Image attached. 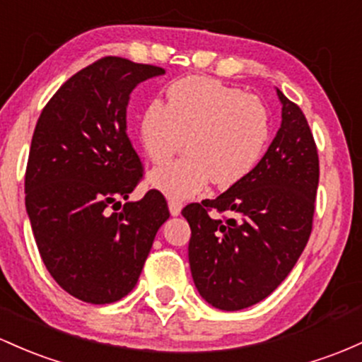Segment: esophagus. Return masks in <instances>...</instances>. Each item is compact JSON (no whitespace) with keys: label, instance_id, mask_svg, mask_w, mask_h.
Listing matches in <instances>:
<instances>
[{"label":"esophagus","instance_id":"obj_1","mask_svg":"<svg viewBox=\"0 0 362 362\" xmlns=\"http://www.w3.org/2000/svg\"><path fill=\"white\" fill-rule=\"evenodd\" d=\"M168 208H170V213H172L173 216H177V214H180L182 211V202L177 199H168Z\"/></svg>","mask_w":362,"mask_h":362}]
</instances>
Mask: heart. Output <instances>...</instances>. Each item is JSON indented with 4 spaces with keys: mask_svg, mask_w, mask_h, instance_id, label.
Masks as SVG:
<instances>
[{
    "mask_svg": "<svg viewBox=\"0 0 362 362\" xmlns=\"http://www.w3.org/2000/svg\"><path fill=\"white\" fill-rule=\"evenodd\" d=\"M268 136L264 103L209 77L173 82L166 89V106L151 103L139 120V137L151 161H168L185 144L190 149L149 175L153 187L178 199L201 192L209 180L218 187L237 184L259 161Z\"/></svg>",
    "mask_w": 362,
    "mask_h": 362,
    "instance_id": "b5f03b06",
    "label": "heart"
}]
</instances>
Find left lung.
Listing matches in <instances>:
<instances>
[{
    "instance_id": "obj_1",
    "label": "left lung",
    "mask_w": 362,
    "mask_h": 362,
    "mask_svg": "<svg viewBox=\"0 0 362 362\" xmlns=\"http://www.w3.org/2000/svg\"><path fill=\"white\" fill-rule=\"evenodd\" d=\"M276 94L281 125L261 161L216 199L182 209L190 225L194 284L206 303L223 311L266 299L292 272L313 230L316 142L303 110L280 89Z\"/></svg>"
}]
</instances>
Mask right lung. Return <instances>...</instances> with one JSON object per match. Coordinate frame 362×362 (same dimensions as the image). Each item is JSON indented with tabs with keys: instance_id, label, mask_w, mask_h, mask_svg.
Instances as JSON below:
<instances>
[{
	"instance_id": "obj_1",
	"label": "right lung",
	"mask_w": 362,
	"mask_h": 362,
	"mask_svg": "<svg viewBox=\"0 0 362 362\" xmlns=\"http://www.w3.org/2000/svg\"><path fill=\"white\" fill-rule=\"evenodd\" d=\"M163 74L125 58L98 59L59 87L35 125L27 214L49 275L84 303H117L136 287L170 216L156 189L122 204L144 173L127 136L130 93Z\"/></svg>"
}]
</instances>
